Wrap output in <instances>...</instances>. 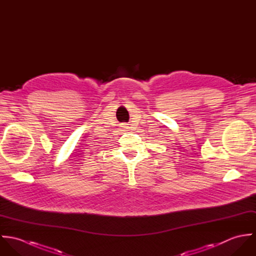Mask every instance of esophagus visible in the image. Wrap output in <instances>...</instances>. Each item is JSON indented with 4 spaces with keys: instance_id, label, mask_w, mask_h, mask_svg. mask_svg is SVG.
<instances>
[{
    "instance_id": "34e87169",
    "label": "esophagus",
    "mask_w": 256,
    "mask_h": 256,
    "mask_svg": "<svg viewBox=\"0 0 256 256\" xmlns=\"http://www.w3.org/2000/svg\"><path fill=\"white\" fill-rule=\"evenodd\" d=\"M129 125H130V124H127V123H122V124H121V127L124 129V131H128V130L130 129Z\"/></svg>"
}]
</instances>
